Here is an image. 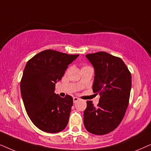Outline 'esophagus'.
<instances>
[{
	"label": "esophagus",
	"mask_w": 151,
	"mask_h": 151,
	"mask_svg": "<svg viewBox=\"0 0 151 151\" xmlns=\"http://www.w3.org/2000/svg\"><path fill=\"white\" fill-rule=\"evenodd\" d=\"M73 102H74V103H76V102H77V101L79 100V98H77V97H73Z\"/></svg>",
	"instance_id": "34e87169"
}]
</instances>
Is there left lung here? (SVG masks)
Listing matches in <instances>:
<instances>
[{"label":"left lung","instance_id":"1","mask_svg":"<svg viewBox=\"0 0 151 151\" xmlns=\"http://www.w3.org/2000/svg\"><path fill=\"white\" fill-rule=\"evenodd\" d=\"M95 69L93 91L100 95L97 106L86 102L84 125L92 134L113 131L122 120L129 102L131 74L120 58L100 51L86 55Z\"/></svg>","mask_w":151,"mask_h":151}]
</instances>
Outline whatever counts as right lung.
Instances as JSON below:
<instances>
[{
  "instance_id": "obj_1",
  "label": "right lung",
  "mask_w": 151,
  "mask_h": 151,
  "mask_svg": "<svg viewBox=\"0 0 151 151\" xmlns=\"http://www.w3.org/2000/svg\"><path fill=\"white\" fill-rule=\"evenodd\" d=\"M79 55L47 49L27 63L20 80V92L27 113L34 124L49 133L60 132L69 122L73 98L54 93L68 65Z\"/></svg>"
}]
</instances>
